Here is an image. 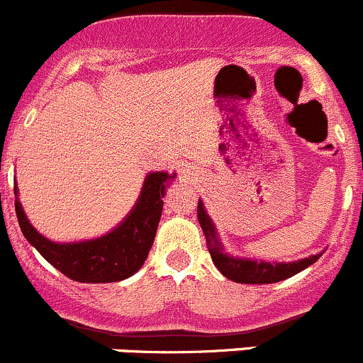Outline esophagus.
Returning a JSON list of instances; mask_svg holds the SVG:
<instances>
[{
    "instance_id": "1",
    "label": "esophagus",
    "mask_w": 363,
    "mask_h": 363,
    "mask_svg": "<svg viewBox=\"0 0 363 363\" xmlns=\"http://www.w3.org/2000/svg\"><path fill=\"white\" fill-rule=\"evenodd\" d=\"M184 174H186V172H184Z\"/></svg>"
}]
</instances>
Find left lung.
Instances as JSON below:
<instances>
[{
    "instance_id": "obj_1",
    "label": "left lung",
    "mask_w": 363,
    "mask_h": 363,
    "mask_svg": "<svg viewBox=\"0 0 363 363\" xmlns=\"http://www.w3.org/2000/svg\"><path fill=\"white\" fill-rule=\"evenodd\" d=\"M198 223H200L201 230H203L205 240H207V249L211 252L212 261L216 268L230 280L236 284H274V281H281L285 278H291L313 262L320 259V254L310 255V257L299 259V261L292 262H268L259 261V259H247V257H233L226 254L220 243L219 235H217L216 224L212 223L211 216L203 207V201H198Z\"/></svg>"
}]
</instances>
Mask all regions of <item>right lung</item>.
Returning <instances> with one entry per match:
<instances>
[{"instance_id":"obj_1","label":"right lung","mask_w":363,"mask_h":363,"mask_svg":"<svg viewBox=\"0 0 363 363\" xmlns=\"http://www.w3.org/2000/svg\"><path fill=\"white\" fill-rule=\"evenodd\" d=\"M175 174L151 172L146 175L139 200L113 231L94 240L57 243L45 238L29 223L15 186V212L26 240L55 269L82 284H109L132 277L147 259L163 211L167 181ZM17 184V182H15Z\"/></svg>"}]
</instances>
